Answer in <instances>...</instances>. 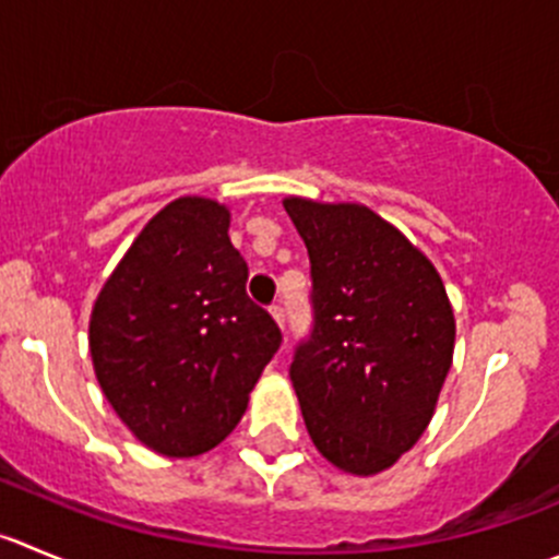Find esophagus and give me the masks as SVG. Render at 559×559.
Returning <instances> with one entry per match:
<instances>
[{
	"instance_id": "34e87169",
	"label": "esophagus",
	"mask_w": 559,
	"mask_h": 559,
	"mask_svg": "<svg viewBox=\"0 0 559 559\" xmlns=\"http://www.w3.org/2000/svg\"><path fill=\"white\" fill-rule=\"evenodd\" d=\"M271 318H274V321L280 323V329L285 326V310L280 305H271Z\"/></svg>"
}]
</instances>
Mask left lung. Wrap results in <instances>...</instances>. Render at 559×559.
Returning a JSON list of instances; mask_svg holds the SVG:
<instances>
[{
	"label": "left lung",
	"mask_w": 559,
	"mask_h": 559,
	"mask_svg": "<svg viewBox=\"0 0 559 559\" xmlns=\"http://www.w3.org/2000/svg\"><path fill=\"white\" fill-rule=\"evenodd\" d=\"M312 274V332L290 365L307 433L348 475H379L417 444L453 365L442 276L359 203L285 197Z\"/></svg>",
	"instance_id": "1"
}]
</instances>
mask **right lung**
I'll return each instance as SVG.
<instances>
[{
	"instance_id": "add662e5",
	"label": "right lung",
	"mask_w": 559,
	"mask_h": 559,
	"mask_svg": "<svg viewBox=\"0 0 559 559\" xmlns=\"http://www.w3.org/2000/svg\"><path fill=\"white\" fill-rule=\"evenodd\" d=\"M227 230V205L173 200L142 227L90 316L106 401L167 459L214 450L283 343L274 318L247 296V260Z\"/></svg>"
}]
</instances>
